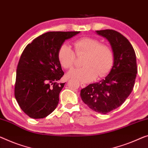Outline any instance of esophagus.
Here are the masks:
<instances>
[{
    "mask_svg": "<svg viewBox=\"0 0 148 148\" xmlns=\"http://www.w3.org/2000/svg\"><path fill=\"white\" fill-rule=\"evenodd\" d=\"M80 86H81L82 88H85L86 86V84H84V83L81 82V83H80Z\"/></svg>",
    "mask_w": 148,
    "mask_h": 148,
    "instance_id": "esophagus-1",
    "label": "esophagus"
}]
</instances>
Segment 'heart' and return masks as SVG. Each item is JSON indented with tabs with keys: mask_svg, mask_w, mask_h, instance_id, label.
I'll return each instance as SVG.
<instances>
[{
	"mask_svg": "<svg viewBox=\"0 0 148 148\" xmlns=\"http://www.w3.org/2000/svg\"><path fill=\"white\" fill-rule=\"evenodd\" d=\"M77 55L85 54L81 68H74L67 73L68 78L88 82L96 78H101L108 73L113 64V54L107 45L100 44L98 39L83 37L74 42ZM60 65L65 69L74 66L75 54L68 44H63L58 52Z\"/></svg>",
	"mask_w": 148,
	"mask_h": 148,
	"instance_id": "heart-1",
	"label": "heart"
}]
</instances>
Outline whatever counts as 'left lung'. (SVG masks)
Returning <instances> with one entry per match:
<instances>
[{"instance_id":"1","label":"left lung","mask_w":148,"mask_h":148,"mask_svg":"<svg viewBox=\"0 0 148 148\" xmlns=\"http://www.w3.org/2000/svg\"><path fill=\"white\" fill-rule=\"evenodd\" d=\"M96 32L109 42L113 66L105 79L82 89L80 97L90 109L107 114L120 106L131 94L138 73L136 56L128 40L120 32L110 29Z\"/></svg>"}]
</instances>
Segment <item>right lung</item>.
Segmentation results:
<instances>
[{
  "instance_id": "right-lung-1",
  "label": "right lung",
  "mask_w": 148,
  "mask_h": 148,
  "mask_svg": "<svg viewBox=\"0 0 148 148\" xmlns=\"http://www.w3.org/2000/svg\"><path fill=\"white\" fill-rule=\"evenodd\" d=\"M80 32H48L26 46L18 64L15 98L22 110L34 119L44 118L56 109L65 83H57L64 72L58 52L66 40Z\"/></svg>"
}]
</instances>
